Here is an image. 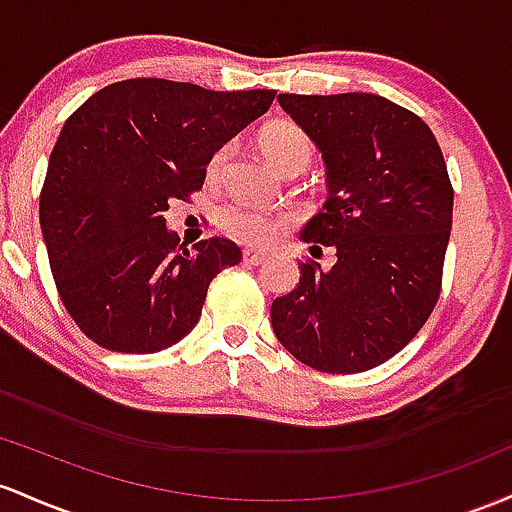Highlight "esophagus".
I'll use <instances>...</instances> for the list:
<instances>
[{
  "mask_svg": "<svg viewBox=\"0 0 512 512\" xmlns=\"http://www.w3.org/2000/svg\"><path fill=\"white\" fill-rule=\"evenodd\" d=\"M241 261H244L246 266H261V263L266 261V256H263V254H258V251H251V249H246L244 254H241Z\"/></svg>",
  "mask_w": 512,
  "mask_h": 512,
  "instance_id": "esophagus-1",
  "label": "esophagus"
}]
</instances>
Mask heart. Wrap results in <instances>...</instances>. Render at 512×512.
Masks as SVG:
<instances>
[{
	"instance_id": "heart-1",
	"label": "heart",
	"mask_w": 512,
	"mask_h": 512,
	"mask_svg": "<svg viewBox=\"0 0 512 512\" xmlns=\"http://www.w3.org/2000/svg\"><path fill=\"white\" fill-rule=\"evenodd\" d=\"M258 147L266 154L268 162L285 176L300 174L314 159L312 137L290 120H275V123L266 125L258 135ZM229 157H232V145L217 147L205 162V179L210 183H220L225 179ZM217 227L239 244L263 249L290 229V217L273 215V212L251 208L244 203H229L217 212Z\"/></svg>"
}]
</instances>
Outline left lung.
<instances>
[{
	"mask_svg": "<svg viewBox=\"0 0 512 512\" xmlns=\"http://www.w3.org/2000/svg\"><path fill=\"white\" fill-rule=\"evenodd\" d=\"M326 162L329 200L302 239L336 249L324 271L275 297L271 324L304 365L355 375L387 363L423 329L442 290L452 229L447 164L416 113L375 94H280Z\"/></svg>",
	"mask_w": 512,
	"mask_h": 512,
	"instance_id": "left-lung-1",
	"label": "left lung"
}]
</instances>
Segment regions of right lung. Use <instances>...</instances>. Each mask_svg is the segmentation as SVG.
I'll return each instance as SVG.
<instances>
[{"instance_id":"add662e5","label":"right lung","mask_w":512,"mask_h":512,"mask_svg":"<svg viewBox=\"0 0 512 512\" xmlns=\"http://www.w3.org/2000/svg\"><path fill=\"white\" fill-rule=\"evenodd\" d=\"M273 89L210 91L169 79L103 86L67 118L40 191V229L67 314L96 346L159 353L188 336L229 239L193 249L164 210L205 181V162L271 108Z\"/></svg>"}]
</instances>
